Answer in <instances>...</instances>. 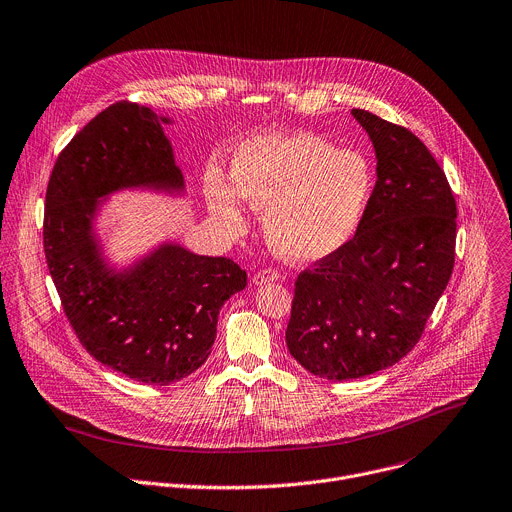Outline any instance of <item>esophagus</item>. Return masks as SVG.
<instances>
[{
  "mask_svg": "<svg viewBox=\"0 0 512 512\" xmlns=\"http://www.w3.org/2000/svg\"><path fill=\"white\" fill-rule=\"evenodd\" d=\"M280 280V271H277L275 267H265V269H259L255 275H253V284H267V282H277Z\"/></svg>",
  "mask_w": 512,
  "mask_h": 512,
  "instance_id": "obj_1",
  "label": "esophagus"
}]
</instances>
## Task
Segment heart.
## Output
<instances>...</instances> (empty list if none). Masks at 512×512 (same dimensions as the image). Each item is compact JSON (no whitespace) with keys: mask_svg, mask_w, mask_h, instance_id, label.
I'll list each match as a JSON object with an SVG mask.
<instances>
[{"mask_svg":"<svg viewBox=\"0 0 512 512\" xmlns=\"http://www.w3.org/2000/svg\"><path fill=\"white\" fill-rule=\"evenodd\" d=\"M204 190L212 212L226 226H243L239 195L265 210V232L277 253L312 261L355 235L374 190V173L363 155L337 151L318 134H267L237 149L230 185L210 171Z\"/></svg>","mask_w":512,"mask_h":512,"instance_id":"heart-1","label":"heart"}]
</instances>
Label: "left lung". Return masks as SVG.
Listing matches in <instances>:
<instances>
[{
    "label": "left lung",
    "instance_id": "1",
    "mask_svg": "<svg viewBox=\"0 0 512 512\" xmlns=\"http://www.w3.org/2000/svg\"><path fill=\"white\" fill-rule=\"evenodd\" d=\"M378 157L365 214L337 251L298 273L286 345L310 374L365 378L421 341L455 263L457 204L421 138L353 110Z\"/></svg>",
    "mask_w": 512,
    "mask_h": 512
}]
</instances>
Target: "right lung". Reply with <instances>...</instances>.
<instances>
[{
	"mask_svg": "<svg viewBox=\"0 0 512 512\" xmlns=\"http://www.w3.org/2000/svg\"><path fill=\"white\" fill-rule=\"evenodd\" d=\"M147 183L183 185L161 120L141 104H112L57 157L46 185L42 245L85 351L126 378L167 386L208 359L218 312L247 286V273L232 259L165 245L130 273L110 275L89 235L91 214L98 198Z\"/></svg>",
	"mask_w": 512,
	"mask_h": 512,
	"instance_id": "add662e5",
	"label": "right lung"
}]
</instances>
